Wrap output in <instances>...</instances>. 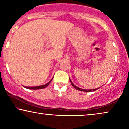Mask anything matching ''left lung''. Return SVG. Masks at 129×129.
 Instances as JSON below:
<instances>
[{
    "label": "left lung",
    "instance_id": "8db88e82",
    "mask_svg": "<svg viewBox=\"0 0 129 129\" xmlns=\"http://www.w3.org/2000/svg\"><path fill=\"white\" fill-rule=\"evenodd\" d=\"M70 82H71V85H73V87H74V88L75 89H76V90H77L81 91H84V92H92V91H96V90H98V89L99 88H95V89H92V90H85V89H82V88H79V87H77L76 85H75L73 83V82L71 81V80H70Z\"/></svg>",
    "mask_w": 129,
    "mask_h": 129
}]
</instances>
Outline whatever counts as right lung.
<instances>
[{
	"mask_svg": "<svg viewBox=\"0 0 129 129\" xmlns=\"http://www.w3.org/2000/svg\"><path fill=\"white\" fill-rule=\"evenodd\" d=\"M53 78L51 79V80L49 81L48 82V83L42 85H40V86H37V87H25L26 88H28L30 89V90H39V89H42V88H45V87H47L48 85L50 82H51V81L52 80Z\"/></svg>",
	"mask_w": 129,
	"mask_h": 129,
	"instance_id": "right-lung-1",
	"label": "right lung"
}]
</instances>
